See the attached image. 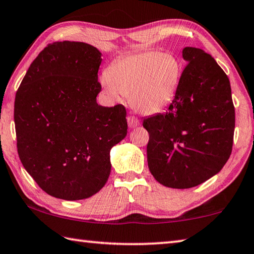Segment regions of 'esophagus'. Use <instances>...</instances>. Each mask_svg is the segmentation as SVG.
I'll return each instance as SVG.
<instances>
[{"instance_id":"1","label":"esophagus","mask_w":254,"mask_h":254,"mask_svg":"<svg viewBox=\"0 0 254 254\" xmlns=\"http://www.w3.org/2000/svg\"><path fill=\"white\" fill-rule=\"evenodd\" d=\"M127 123H128V127L129 128H136L138 125H139V121L135 117H128L127 118Z\"/></svg>"}]
</instances>
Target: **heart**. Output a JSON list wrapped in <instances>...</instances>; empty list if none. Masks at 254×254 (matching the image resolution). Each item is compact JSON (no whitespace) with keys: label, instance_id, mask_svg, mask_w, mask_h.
<instances>
[{"label":"heart","instance_id":"b5f03b06","mask_svg":"<svg viewBox=\"0 0 254 254\" xmlns=\"http://www.w3.org/2000/svg\"><path fill=\"white\" fill-rule=\"evenodd\" d=\"M181 64L175 55L157 51L133 53L115 61L100 79L109 98L123 95L142 115H156L174 102L181 78Z\"/></svg>","mask_w":254,"mask_h":254}]
</instances>
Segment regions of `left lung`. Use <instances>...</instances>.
<instances>
[{"label": "left lung", "instance_id": "1", "mask_svg": "<svg viewBox=\"0 0 254 254\" xmlns=\"http://www.w3.org/2000/svg\"><path fill=\"white\" fill-rule=\"evenodd\" d=\"M188 63L169 111L143 119L151 175L169 188L188 189L211 178L231 155L234 107L228 76L211 55L185 47Z\"/></svg>", "mask_w": 254, "mask_h": 254}]
</instances>
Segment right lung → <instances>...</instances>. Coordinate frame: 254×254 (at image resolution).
<instances>
[{
    "label": "right lung",
    "mask_w": 254,
    "mask_h": 254,
    "mask_svg": "<svg viewBox=\"0 0 254 254\" xmlns=\"http://www.w3.org/2000/svg\"><path fill=\"white\" fill-rule=\"evenodd\" d=\"M102 53L83 42L47 45L28 67L14 103L17 152L46 193L92 197L111 175V149L127 135L123 105L97 104Z\"/></svg>",
    "instance_id": "right-lung-1"
}]
</instances>
